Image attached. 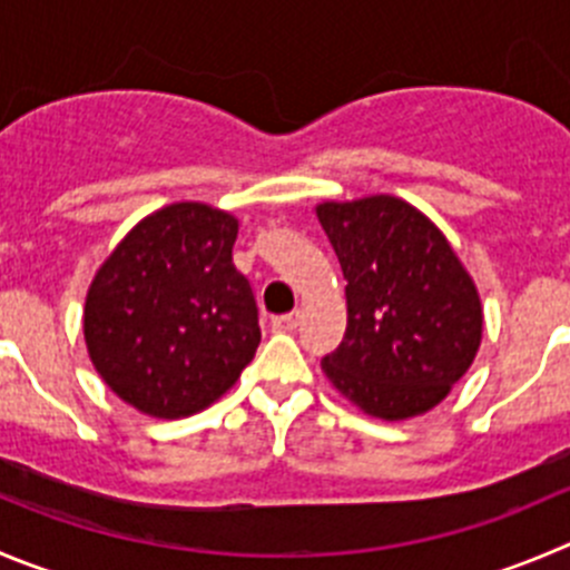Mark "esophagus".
Listing matches in <instances>:
<instances>
[{
    "label": "esophagus",
    "instance_id": "34e87169",
    "mask_svg": "<svg viewBox=\"0 0 570 570\" xmlns=\"http://www.w3.org/2000/svg\"><path fill=\"white\" fill-rule=\"evenodd\" d=\"M299 322H302V313L294 311V313H285V316H276L271 324H274V330H282V333H291V330L299 327Z\"/></svg>",
    "mask_w": 570,
    "mask_h": 570
}]
</instances>
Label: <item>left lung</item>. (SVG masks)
I'll return each mask as SVG.
<instances>
[{"label": "left lung", "mask_w": 570, "mask_h": 570, "mask_svg": "<svg viewBox=\"0 0 570 570\" xmlns=\"http://www.w3.org/2000/svg\"><path fill=\"white\" fill-rule=\"evenodd\" d=\"M316 215L346 279V333L324 355V375L370 416L425 414L479 352L484 313L473 276L403 198L324 200Z\"/></svg>", "instance_id": "obj_1"}]
</instances>
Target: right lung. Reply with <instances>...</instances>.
I'll use <instances>...</instances> for the list:
<instances>
[{
    "label": "right lung",
    "mask_w": 570,
    "mask_h": 570,
    "mask_svg": "<svg viewBox=\"0 0 570 570\" xmlns=\"http://www.w3.org/2000/svg\"><path fill=\"white\" fill-rule=\"evenodd\" d=\"M235 215L178 200L108 254L83 307L86 350L137 411L178 420L224 397L259 344L252 285L232 263Z\"/></svg>",
    "instance_id": "obj_1"
}]
</instances>
